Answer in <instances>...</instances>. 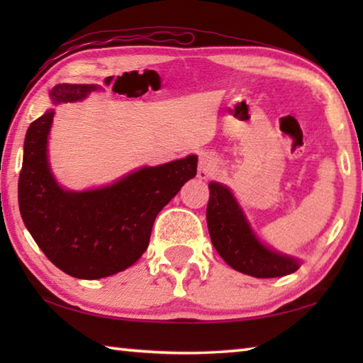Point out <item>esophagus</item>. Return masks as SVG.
I'll return each instance as SVG.
<instances>
[{"label":"esophagus","instance_id":"1","mask_svg":"<svg viewBox=\"0 0 363 363\" xmlns=\"http://www.w3.org/2000/svg\"><path fill=\"white\" fill-rule=\"evenodd\" d=\"M216 158L210 153H203L199 162V177L200 179H208V177L216 173Z\"/></svg>","mask_w":363,"mask_h":363}]
</instances>
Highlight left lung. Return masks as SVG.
<instances>
[{
  "label": "left lung",
  "instance_id": "obj_1",
  "mask_svg": "<svg viewBox=\"0 0 363 363\" xmlns=\"http://www.w3.org/2000/svg\"><path fill=\"white\" fill-rule=\"evenodd\" d=\"M208 187L206 223L211 243L232 269L257 279L284 277L296 272V257L280 255L259 242L229 189L219 182H210Z\"/></svg>",
  "mask_w": 363,
  "mask_h": 363
}]
</instances>
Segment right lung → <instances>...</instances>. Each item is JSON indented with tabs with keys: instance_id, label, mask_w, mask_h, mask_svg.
Masks as SVG:
<instances>
[{
	"instance_id": "right-lung-1",
	"label": "right lung",
	"mask_w": 363,
	"mask_h": 363,
	"mask_svg": "<svg viewBox=\"0 0 363 363\" xmlns=\"http://www.w3.org/2000/svg\"><path fill=\"white\" fill-rule=\"evenodd\" d=\"M96 86L57 84L52 104L84 99ZM54 110L28 126L19 176L23 224L54 266L77 279L94 280L133 266L149 247L157 214L196 174V158L145 167L112 186L70 192L52 177L48 134Z\"/></svg>"
}]
</instances>
